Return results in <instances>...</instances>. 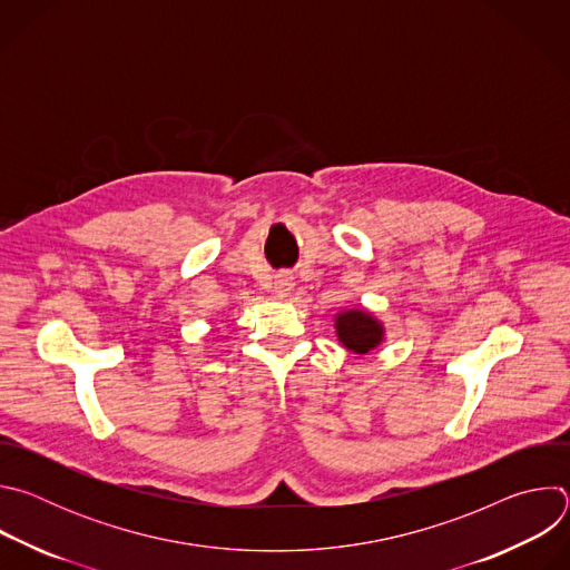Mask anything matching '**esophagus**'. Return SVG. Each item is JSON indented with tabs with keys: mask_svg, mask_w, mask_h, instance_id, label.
<instances>
[{
	"mask_svg": "<svg viewBox=\"0 0 570 570\" xmlns=\"http://www.w3.org/2000/svg\"><path fill=\"white\" fill-rule=\"evenodd\" d=\"M293 286H295V284H293V277L284 273V275H277V279H275V286H273V288H275V293H277L279 297H286V295L291 293V288H293Z\"/></svg>",
	"mask_w": 570,
	"mask_h": 570,
	"instance_id": "34e87169",
	"label": "esophagus"
}]
</instances>
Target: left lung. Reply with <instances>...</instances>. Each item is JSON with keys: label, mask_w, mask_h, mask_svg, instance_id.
<instances>
[{"label": "left lung", "mask_w": 570, "mask_h": 570, "mask_svg": "<svg viewBox=\"0 0 570 570\" xmlns=\"http://www.w3.org/2000/svg\"><path fill=\"white\" fill-rule=\"evenodd\" d=\"M336 330H338V338L341 343L356 352V354H367L370 350H374L381 338H383V327L381 324L363 313V311H347L336 320Z\"/></svg>", "instance_id": "left-lung-1"}]
</instances>
